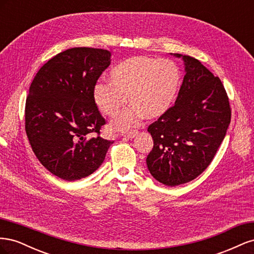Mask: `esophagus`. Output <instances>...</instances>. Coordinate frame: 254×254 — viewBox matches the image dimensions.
I'll return each mask as SVG.
<instances>
[{
  "instance_id": "1",
  "label": "esophagus",
  "mask_w": 254,
  "mask_h": 254,
  "mask_svg": "<svg viewBox=\"0 0 254 254\" xmlns=\"http://www.w3.org/2000/svg\"><path fill=\"white\" fill-rule=\"evenodd\" d=\"M137 133L136 130H133V131H128V132H124L122 135L126 137V139H133V137L135 136V134Z\"/></svg>"
}]
</instances>
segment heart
I'll use <instances>...</instances> for the list:
<instances>
[{
	"mask_svg": "<svg viewBox=\"0 0 254 254\" xmlns=\"http://www.w3.org/2000/svg\"><path fill=\"white\" fill-rule=\"evenodd\" d=\"M181 72L174 61L134 56L121 61L109 73V82H98L94 101L105 115L118 117L126 104L131 106L112 123L115 130L134 126L142 117L156 120L170 110L181 86Z\"/></svg>",
	"mask_w": 254,
	"mask_h": 254,
	"instance_id": "heart-1",
	"label": "heart"
}]
</instances>
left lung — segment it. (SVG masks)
Masks as SVG:
<instances>
[{"instance_id":"left-lung-1","label":"left lung","mask_w":254,"mask_h":254,"mask_svg":"<svg viewBox=\"0 0 254 254\" xmlns=\"http://www.w3.org/2000/svg\"><path fill=\"white\" fill-rule=\"evenodd\" d=\"M182 57L186 72L175 105L148 126L153 147L146 159L159 182L176 187L190 182L210 165L231 122L224 84L199 60Z\"/></svg>"}]
</instances>
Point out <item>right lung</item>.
I'll list each match as a JSON object with an SVG mask.
<instances>
[{
    "mask_svg": "<svg viewBox=\"0 0 254 254\" xmlns=\"http://www.w3.org/2000/svg\"><path fill=\"white\" fill-rule=\"evenodd\" d=\"M110 57L107 50L68 49L43 64L29 87L25 104L28 141L40 163L65 181L94 173L113 143L101 136L106 121L93 97Z\"/></svg>",
    "mask_w": 254,
    "mask_h": 254,
    "instance_id": "obj_1",
    "label": "right lung"
}]
</instances>
